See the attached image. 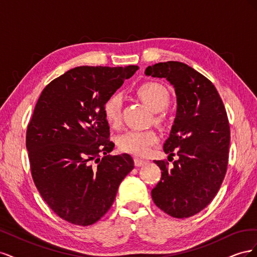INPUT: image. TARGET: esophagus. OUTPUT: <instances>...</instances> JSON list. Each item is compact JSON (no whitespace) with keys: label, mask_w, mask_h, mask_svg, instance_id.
<instances>
[{"label":"esophagus","mask_w":257,"mask_h":257,"mask_svg":"<svg viewBox=\"0 0 257 257\" xmlns=\"http://www.w3.org/2000/svg\"><path fill=\"white\" fill-rule=\"evenodd\" d=\"M134 164H135V166H137V167L144 166V165L148 164V161L143 160V159H139V158H135V159H134Z\"/></svg>","instance_id":"1"}]
</instances>
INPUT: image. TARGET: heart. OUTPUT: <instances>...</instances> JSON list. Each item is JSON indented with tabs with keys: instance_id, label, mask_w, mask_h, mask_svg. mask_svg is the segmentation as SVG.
<instances>
[{
	"instance_id": "1",
	"label": "heart",
	"mask_w": 257,
	"mask_h": 257,
	"mask_svg": "<svg viewBox=\"0 0 257 257\" xmlns=\"http://www.w3.org/2000/svg\"><path fill=\"white\" fill-rule=\"evenodd\" d=\"M136 94L152 110L159 113L157 120L162 121L163 115L160 114V111L164 110L170 102V94L164 85L155 81H147L138 85ZM122 107L123 97L119 93H113L107 98L103 107V112L105 120L109 125L113 127L120 125ZM158 142L159 135L154 130L128 131L118 137V147L123 152L142 157L149 152L151 147Z\"/></svg>"
}]
</instances>
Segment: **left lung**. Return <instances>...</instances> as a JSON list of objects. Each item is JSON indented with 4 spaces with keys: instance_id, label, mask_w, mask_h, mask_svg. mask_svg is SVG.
I'll return each instance as SVG.
<instances>
[{
    "instance_id": "obj_1",
    "label": "left lung",
    "mask_w": 257,
    "mask_h": 257,
    "mask_svg": "<svg viewBox=\"0 0 257 257\" xmlns=\"http://www.w3.org/2000/svg\"><path fill=\"white\" fill-rule=\"evenodd\" d=\"M146 75L166 78L174 85L178 104L164 151L168 161L176 154L179 160L170 169L167 161H153L162 176L151 196L170 216L189 217L211 203L226 175L230 142L226 109L213 83L181 62L154 64L147 67Z\"/></svg>"
}]
</instances>
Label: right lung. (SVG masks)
Listing matches in <instances>:
<instances>
[{
	"label": "right lung",
	"mask_w": 257,
	"mask_h": 257,
	"mask_svg": "<svg viewBox=\"0 0 257 257\" xmlns=\"http://www.w3.org/2000/svg\"><path fill=\"white\" fill-rule=\"evenodd\" d=\"M137 69L75 67L46 85L38 98L26 137L31 175L61 219L80 226L97 222L134 168L130 154H108L114 144L103 107Z\"/></svg>",
	"instance_id": "right-lung-1"
}]
</instances>
